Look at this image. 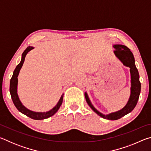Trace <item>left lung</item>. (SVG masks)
<instances>
[{
	"instance_id": "obj_1",
	"label": "left lung",
	"mask_w": 151,
	"mask_h": 151,
	"mask_svg": "<svg viewBox=\"0 0 151 151\" xmlns=\"http://www.w3.org/2000/svg\"><path fill=\"white\" fill-rule=\"evenodd\" d=\"M113 47L115 48L114 53L116 55V57L121 61L124 66L130 68V72H131V96H130L129 101L127 102L126 105L120 111L112 112V113H110L109 114H103L94 108L91 103L87 93H85L86 103H88L89 106L93 109V111L101 116L102 118L104 119L112 120V121L118 120L122 118V116L129 114V112H131L134 109V107L136 106L137 104L138 100H139L140 93V87H141L139 81V72H138L137 68L135 66L134 58L131 50L127 47L126 46L122 45H114Z\"/></svg>"
}]
</instances>
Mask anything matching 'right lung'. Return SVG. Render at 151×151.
<instances>
[{"label":"right lung","mask_w":151,"mask_h":151,"mask_svg":"<svg viewBox=\"0 0 151 151\" xmlns=\"http://www.w3.org/2000/svg\"><path fill=\"white\" fill-rule=\"evenodd\" d=\"M32 47H28L25 50L22 54V58L21 60H20V63L17 66L16 68H15L13 75H12V78L11 79V81H10V93H11L12 100L13 101V103L14 106H16V108L19 110V111L22 112V114H25L27 116L30 117L32 119L35 120H42L45 119H48L49 117L52 116L58 111V110L59 109L60 106L63 103V95L64 94H62V96H60V100L58 101V103L57 104L54 108H52L49 111L47 112H34L32 111H30L29 109H27L23 104H22L21 102H20V99L19 98V96H18L17 94V85H18V76H19V74L20 72V68H22V65H23L24 61L25 59V57L28 52H29L30 50L33 49Z\"/></svg>","instance_id":"1"}]
</instances>
